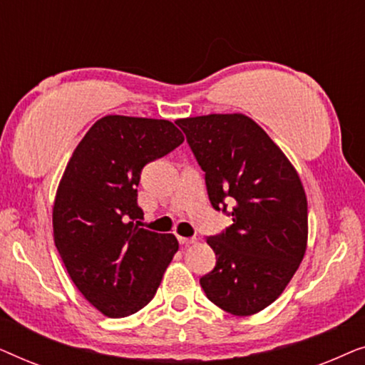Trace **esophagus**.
<instances>
[{
  "label": "esophagus",
  "instance_id": "34e87169",
  "mask_svg": "<svg viewBox=\"0 0 365 365\" xmlns=\"http://www.w3.org/2000/svg\"><path fill=\"white\" fill-rule=\"evenodd\" d=\"M178 241H179V244H182V246H189V244H196L197 239L196 237H182V236H179Z\"/></svg>",
  "mask_w": 365,
  "mask_h": 365
}]
</instances>
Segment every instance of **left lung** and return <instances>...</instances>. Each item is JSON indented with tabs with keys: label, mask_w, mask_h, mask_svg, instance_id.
<instances>
[{
	"label": "left lung",
	"mask_w": 365,
	"mask_h": 365,
	"mask_svg": "<svg viewBox=\"0 0 365 365\" xmlns=\"http://www.w3.org/2000/svg\"><path fill=\"white\" fill-rule=\"evenodd\" d=\"M176 124L204 171L212 207L232 217L231 226L207 237L216 267L199 282L222 311L251 316L281 296L306 252L302 182L266 131L244 114Z\"/></svg>",
	"instance_id": "obj_1"
}]
</instances>
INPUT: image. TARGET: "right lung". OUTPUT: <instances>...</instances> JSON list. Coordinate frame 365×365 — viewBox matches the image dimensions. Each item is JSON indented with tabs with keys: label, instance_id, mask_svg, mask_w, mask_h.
Instances as JSON below:
<instances>
[{
	"label": "right lung",
	"instance_id": "1",
	"mask_svg": "<svg viewBox=\"0 0 365 365\" xmlns=\"http://www.w3.org/2000/svg\"><path fill=\"white\" fill-rule=\"evenodd\" d=\"M184 141L166 119L104 116L69 159L53 209L54 244L79 292L108 317L151 301L179 244L139 227L138 184L148 163Z\"/></svg>",
	"mask_w": 365,
	"mask_h": 365
}]
</instances>
